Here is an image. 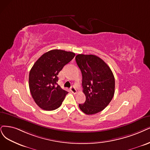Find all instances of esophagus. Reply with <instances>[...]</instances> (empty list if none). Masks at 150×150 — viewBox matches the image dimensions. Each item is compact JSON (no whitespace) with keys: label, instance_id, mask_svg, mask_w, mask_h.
Segmentation results:
<instances>
[{"label":"esophagus","instance_id":"obj_1","mask_svg":"<svg viewBox=\"0 0 150 150\" xmlns=\"http://www.w3.org/2000/svg\"><path fill=\"white\" fill-rule=\"evenodd\" d=\"M70 91L73 93L74 94H76V88H75V86H71V88H70Z\"/></svg>","mask_w":150,"mask_h":150}]
</instances>
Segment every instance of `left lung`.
<instances>
[{
    "label": "left lung",
    "mask_w": 150,
    "mask_h": 150,
    "mask_svg": "<svg viewBox=\"0 0 150 150\" xmlns=\"http://www.w3.org/2000/svg\"><path fill=\"white\" fill-rule=\"evenodd\" d=\"M82 74V86L86 96L79 108L88 115L101 112L111 101L115 92V79L109 67L95 55L78 54L75 57Z\"/></svg>",
    "instance_id": "left-lung-1"
}]
</instances>
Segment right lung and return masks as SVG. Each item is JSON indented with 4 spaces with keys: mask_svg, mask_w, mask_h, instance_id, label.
<instances>
[{
    "mask_svg": "<svg viewBox=\"0 0 150 150\" xmlns=\"http://www.w3.org/2000/svg\"><path fill=\"white\" fill-rule=\"evenodd\" d=\"M75 55L74 52L54 49L42 54L33 65L29 74L30 90L41 109L53 110L62 104L68 92L57 83L58 74Z\"/></svg>",
    "mask_w": 150,
    "mask_h": 150,
    "instance_id": "right-lung-1",
    "label": "right lung"
}]
</instances>
